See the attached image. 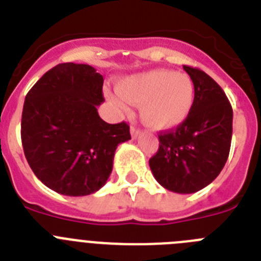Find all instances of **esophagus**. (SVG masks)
<instances>
[{
	"instance_id": "34e87169",
	"label": "esophagus",
	"mask_w": 261,
	"mask_h": 261,
	"mask_svg": "<svg viewBox=\"0 0 261 261\" xmlns=\"http://www.w3.org/2000/svg\"><path fill=\"white\" fill-rule=\"evenodd\" d=\"M130 135H132L133 138H137L138 136L141 135V130L138 128H136V126H130Z\"/></svg>"
}]
</instances>
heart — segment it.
Here are the masks:
<instances>
[{"instance_id": "b5f03b06", "label": "heart", "mask_w": 261, "mask_h": 261, "mask_svg": "<svg viewBox=\"0 0 261 261\" xmlns=\"http://www.w3.org/2000/svg\"><path fill=\"white\" fill-rule=\"evenodd\" d=\"M119 93H108V100L120 114L129 111V102L141 106V119L153 129L180 125L192 112L195 85L181 71L155 69L121 80Z\"/></svg>"}]
</instances>
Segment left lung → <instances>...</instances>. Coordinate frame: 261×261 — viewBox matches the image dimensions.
<instances>
[{"mask_svg": "<svg viewBox=\"0 0 261 261\" xmlns=\"http://www.w3.org/2000/svg\"><path fill=\"white\" fill-rule=\"evenodd\" d=\"M195 85V105L184 123L162 132L149 161L155 180L176 193L202 190L222 171L230 153L232 108L220 85L205 71L183 66Z\"/></svg>", "mask_w": 261, "mask_h": 261, "instance_id": "left-lung-1", "label": "left lung"}]
</instances>
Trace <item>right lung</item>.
I'll use <instances>...</instances> for the list:
<instances>
[{
  "label": "right lung",
  "instance_id": "right-lung-1",
  "mask_svg": "<svg viewBox=\"0 0 261 261\" xmlns=\"http://www.w3.org/2000/svg\"><path fill=\"white\" fill-rule=\"evenodd\" d=\"M102 89L103 75L93 66L65 62L48 70L26 95L23 150L34 174L55 192L86 196L100 190L117 145L130 140L128 124H108L99 116Z\"/></svg>",
  "mask_w": 261,
  "mask_h": 261
}]
</instances>
